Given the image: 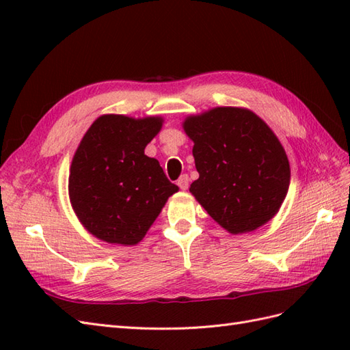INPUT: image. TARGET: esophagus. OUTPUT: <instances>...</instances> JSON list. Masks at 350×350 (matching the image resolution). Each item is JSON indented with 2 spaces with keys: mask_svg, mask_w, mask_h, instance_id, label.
Segmentation results:
<instances>
[{
  "mask_svg": "<svg viewBox=\"0 0 350 350\" xmlns=\"http://www.w3.org/2000/svg\"><path fill=\"white\" fill-rule=\"evenodd\" d=\"M177 185H179L180 189H187L188 185H189V177H188V174H182V176L179 177V180H177Z\"/></svg>",
  "mask_w": 350,
  "mask_h": 350,
  "instance_id": "obj_1",
  "label": "esophagus"
}]
</instances>
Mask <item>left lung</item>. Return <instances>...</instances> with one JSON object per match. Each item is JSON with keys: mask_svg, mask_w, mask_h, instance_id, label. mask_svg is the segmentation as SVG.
<instances>
[{"mask_svg": "<svg viewBox=\"0 0 350 350\" xmlns=\"http://www.w3.org/2000/svg\"><path fill=\"white\" fill-rule=\"evenodd\" d=\"M194 141L200 177L191 194L233 234L252 232L272 219L287 196V154L262 118L252 111L218 107L183 122Z\"/></svg>", "mask_w": 350, "mask_h": 350, "instance_id": "obj_1", "label": "left lung"}]
</instances>
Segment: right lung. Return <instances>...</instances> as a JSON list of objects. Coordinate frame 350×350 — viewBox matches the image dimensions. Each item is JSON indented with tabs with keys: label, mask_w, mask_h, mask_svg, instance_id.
<instances>
[{
	"label": "right lung",
	"mask_w": 350,
	"mask_h": 350,
	"mask_svg": "<svg viewBox=\"0 0 350 350\" xmlns=\"http://www.w3.org/2000/svg\"><path fill=\"white\" fill-rule=\"evenodd\" d=\"M162 122L105 114L81 139L70 165L69 197L81 224L98 239L138 243L179 191L159 162L144 154Z\"/></svg>",
	"instance_id": "right-lung-1"
}]
</instances>
